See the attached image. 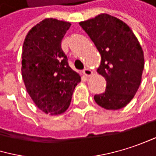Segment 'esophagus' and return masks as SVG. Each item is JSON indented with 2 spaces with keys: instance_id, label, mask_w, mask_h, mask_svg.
<instances>
[{
  "instance_id": "esophagus-1",
  "label": "esophagus",
  "mask_w": 156,
  "mask_h": 156,
  "mask_svg": "<svg viewBox=\"0 0 156 156\" xmlns=\"http://www.w3.org/2000/svg\"><path fill=\"white\" fill-rule=\"evenodd\" d=\"M83 73H84V75H85L86 76H90L93 75V71H92L91 69H90V68H85V69L83 70Z\"/></svg>"
}]
</instances>
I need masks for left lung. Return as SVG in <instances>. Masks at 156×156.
<instances>
[{"label":"left lung","instance_id":"1","mask_svg":"<svg viewBox=\"0 0 156 156\" xmlns=\"http://www.w3.org/2000/svg\"><path fill=\"white\" fill-rule=\"evenodd\" d=\"M101 54L97 72L107 81L105 92L95 95L96 103L106 110L125 107L136 94L144 67L143 48L132 29L107 13L80 23Z\"/></svg>","mask_w":156,"mask_h":156}]
</instances>
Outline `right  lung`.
<instances>
[{"label":"right lung","instance_id":"1","mask_svg":"<svg viewBox=\"0 0 156 156\" xmlns=\"http://www.w3.org/2000/svg\"><path fill=\"white\" fill-rule=\"evenodd\" d=\"M69 22L46 18L26 34L22 52V76L28 94L43 112L64 113L81 80L61 48Z\"/></svg>","mask_w":156,"mask_h":156}]
</instances>
